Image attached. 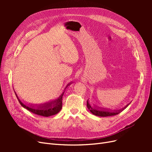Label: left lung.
<instances>
[{
    "mask_svg": "<svg viewBox=\"0 0 152 152\" xmlns=\"http://www.w3.org/2000/svg\"><path fill=\"white\" fill-rule=\"evenodd\" d=\"M129 104L126 105V107L123 108L122 109L118 110H113V111H112V110H107L105 108L91 107V105L89 104L88 100L87 101V108H88L89 111L93 115H94L99 116V117H108V116L115 115H117L119 113H121L124 109H126L128 107Z\"/></svg>",
    "mask_w": 152,
    "mask_h": 152,
    "instance_id": "left-lung-1",
    "label": "left lung"
}]
</instances>
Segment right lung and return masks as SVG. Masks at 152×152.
Returning a JSON list of instances; mask_svg holds the SVG:
<instances>
[{"mask_svg":"<svg viewBox=\"0 0 152 152\" xmlns=\"http://www.w3.org/2000/svg\"><path fill=\"white\" fill-rule=\"evenodd\" d=\"M72 84L71 82L69 83L66 87ZM65 92V91H64ZM64 92L61 94V95L59 96V97L51 102H49L48 103H45L44 104H25L23 103H22L21 101L18 98L17 96L16 92L15 94L17 97V99L19 101L20 104L23 107L26 108V110H29L30 112H32L33 113L38 115H41L44 117H49L51 115H54L57 114L62 108V98H63V95L64 94Z\"/></svg>","mask_w":152,"mask_h":152,"instance_id":"right-lung-1","label":"right lung"}]
</instances>
